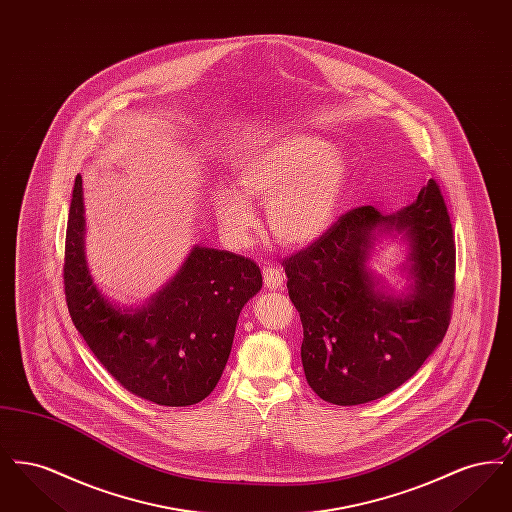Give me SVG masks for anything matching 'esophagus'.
<instances>
[{
	"label": "esophagus",
	"mask_w": 512,
	"mask_h": 512,
	"mask_svg": "<svg viewBox=\"0 0 512 512\" xmlns=\"http://www.w3.org/2000/svg\"><path fill=\"white\" fill-rule=\"evenodd\" d=\"M263 276H265V286L267 290H280L284 286V274L278 267H265L263 270Z\"/></svg>",
	"instance_id": "34e87169"
}]
</instances>
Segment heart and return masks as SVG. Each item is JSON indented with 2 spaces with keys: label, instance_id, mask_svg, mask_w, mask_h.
<instances>
[{
  "label": "heart",
  "instance_id": "b5f03b06",
  "mask_svg": "<svg viewBox=\"0 0 512 512\" xmlns=\"http://www.w3.org/2000/svg\"><path fill=\"white\" fill-rule=\"evenodd\" d=\"M345 151L326 140L288 132L255 149L236 167L242 192L228 184L213 188L219 226L234 244H247L257 228L249 199L268 203L272 236L288 247H305L332 226L349 186Z\"/></svg>",
  "mask_w": 512,
  "mask_h": 512
}]
</instances>
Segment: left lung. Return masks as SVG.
Listing matches in <instances>:
<instances>
[{"mask_svg":"<svg viewBox=\"0 0 512 512\" xmlns=\"http://www.w3.org/2000/svg\"><path fill=\"white\" fill-rule=\"evenodd\" d=\"M380 237L408 247L399 293L369 268ZM284 270L303 324L305 378L318 397L345 407L397 390L434 353L451 318L455 240L438 184L430 180L397 213L372 205L345 213Z\"/></svg>","mask_w":512,"mask_h":512,"instance_id":"8db88e82","label":"left lung"}]
</instances>
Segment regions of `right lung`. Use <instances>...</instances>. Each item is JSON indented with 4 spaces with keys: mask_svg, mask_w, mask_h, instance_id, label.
Segmentation results:
<instances>
[{
    "mask_svg": "<svg viewBox=\"0 0 512 512\" xmlns=\"http://www.w3.org/2000/svg\"><path fill=\"white\" fill-rule=\"evenodd\" d=\"M82 176L74 180L65 240V295L76 330L99 363L134 395L165 407L203 401L219 384L238 317L263 286L242 255L194 245L180 270L146 303L109 301L84 251Z\"/></svg>",
    "mask_w": 512,
    "mask_h": 512,
    "instance_id": "right-lung-1",
    "label": "right lung"
}]
</instances>
